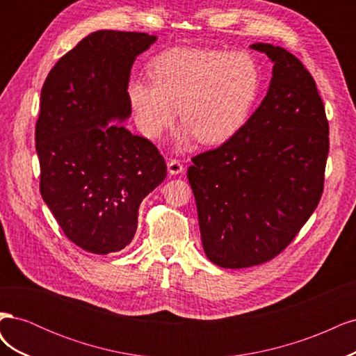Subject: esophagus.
Returning <instances> with one entry per match:
<instances>
[{
    "label": "esophagus",
    "mask_w": 356,
    "mask_h": 356,
    "mask_svg": "<svg viewBox=\"0 0 356 356\" xmlns=\"http://www.w3.org/2000/svg\"><path fill=\"white\" fill-rule=\"evenodd\" d=\"M184 165L181 163L179 160H177V159H170L169 161H168V170H169V174L170 175H178V174H182V172H184Z\"/></svg>",
    "instance_id": "34e87169"
}]
</instances>
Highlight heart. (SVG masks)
Returning <instances> with one entry per match:
<instances>
[{"instance_id":"obj_1","label":"heart","mask_w":356,"mask_h":356,"mask_svg":"<svg viewBox=\"0 0 356 356\" xmlns=\"http://www.w3.org/2000/svg\"><path fill=\"white\" fill-rule=\"evenodd\" d=\"M149 79H134L127 99L136 124L157 138L178 114V141L197 136L203 144L229 141L246 124L261 88V71L246 51L175 47L148 63Z\"/></svg>"}]
</instances>
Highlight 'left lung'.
Returning <instances> with one entry per match:
<instances>
[{
  "instance_id": "left-lung-1",
  "label": "left lung",
  "mask_w": 356,
  "mask_h": 356,
  "mask_svg": "<svg viewBox=\"0 0 356 356\" xmlns=\"http://www.w3.org/2000/svg\"><path fill=\"white\" fill-rule=\"evenodd\" d=\"M251 49L273 62L266 98L187 172L204 254L224 268L266 263L293 242L321 200L330 149L324 104L303 63L279 46Z\"/></svg>"
}]
</instances>
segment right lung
<instances>
[{
    "label": "right lung",
    "instance_id": "right-lung-1",
    "mask_svg": "<svg viewBox=\"0 0 356 356\" xmlns=\"http://www.w3.org/2000/svg\"><path fill=\"white\" fill-rule=\"evenodd\" d=\"M145 32L96 31L62 56L41 89L35 126L40 191L67 238L105 255L132 242L143 199L166 178L165 159L123 124Z\"/></svg>",
    "mask_w": 356,
    "mask_h": 356
}]
</instances>
